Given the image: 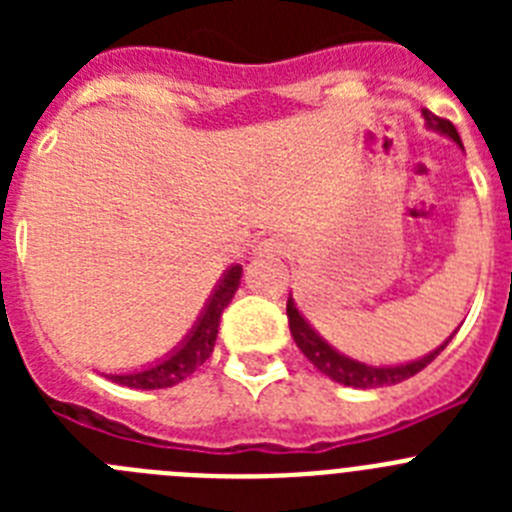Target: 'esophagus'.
<instances>
[{"instance_id": "1", "label": "esophagus", "mask_w": 512, "mask_h": 512, "mask_svg": "<svg viewBox=\"0 0 512 512\" xmlns=\"http://www.w3.org/2000/svg\"><path fill=\"white\" fill-rule=\"evenodd\" d=\"M256 253H261V256H282V253H287V243L282 238H266V241L259 243Z\"/></svg>"}]
</instances>
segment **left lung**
Returning <instances> with one entry per match:
<instances>
[{"mask_svg":"<svg viewBox=\"0 0 512 512\" xmlns=\"http://www.w3.org/2000/svg\"><path fill=\"white\" fill-rule=\"evenodd\" d=\"M423 117H425V128L433 130V133L446 135V138L454 140L456 146L464 148L461 146L459 133H456V128L451 125L449 120H441V117H436L433 112H428V110H423ZM287 318H289V330H292V338H295L297 348H300L302 354L307 356V361H310V364L315 366L318 372H323L325 377L333 379V382L346 384V387H356V390H377V387H390V384H400V382H405V379L415 377L420 369H425V366L431 364V361L441 354L443 348L449 346V341L454 338V333H456L454 330V333H451V336L441 343V346L433 348L431 354L420 356V359L405 361V364L377 366V364H366V361H359V359H351V356L341 354L338 348L330 346V343L320 336L318 330L307 323V318L302 315L300 310H297V305L292 297L287 300Z\"/></svg>","mask_w":512,"mask_h":512,"instance_id":"1","label":"left lung"}]
</instances>
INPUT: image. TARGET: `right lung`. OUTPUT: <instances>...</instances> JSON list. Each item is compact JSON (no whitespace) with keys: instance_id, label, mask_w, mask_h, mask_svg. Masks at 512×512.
Returning a JSON list of instances; mask_svg holds the SVG:
<instances>
[{"instance_id":"obj_1","label":"right lung","mask_w":512,"mask_h":512,"mask_svg":"<svg viewBox=\"0 0 512 512\" xmlns=\"http://www.w3.org/2000/svg\"><path fill=\"white\" fill-rule=\"evenodd\" d=\"M241 277V264H233L230 269H225V274L215 284V289H212L210 300L205 302L200 318L192 325L187 338L174 351H169L164 359H158L151 366H143V369H135V372L104 374V377L115 384H122V387H133V390H164V387H174V384L192 377L210 359L223 310L233 300L235 289L241 284Z\"/></svg>"}]
</instances>
